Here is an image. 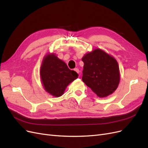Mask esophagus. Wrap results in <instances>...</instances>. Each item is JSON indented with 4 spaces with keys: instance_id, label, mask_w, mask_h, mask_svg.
<instances>
[{
    "instance_id": "1",
    "label": "esophagus",
    "mask_w": 148,
    "mask_h": 148,
    "mask_svg": "<svg viewBox=\"0 0 148 148\" xmlns=\"http://www.w3.org/2000/svg\"><path fill=\"white\" fill-rule=\"evenodd\" d=\"M74 70L76 71V72H77V73H79V69H77V68H76V69H74Z\"/></svg>"
}]
</instances>
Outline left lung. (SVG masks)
Here are the masks:
<instances>
[{"label":"left lung","instance_id":"8db88e82","mask_svg":"<svg viewBox=\"0 0 148 148\" xmlns=\"http://www.w3.org/2000/svg\"><path fill=\"white\" fill-rule=\"evenodd\" d=\"M83 82L99 97L112 94L120 83V76L117 61L101 49H96L85 54Z\"/></svg>","mask_w":148,"mask_h":148}]
</instances>
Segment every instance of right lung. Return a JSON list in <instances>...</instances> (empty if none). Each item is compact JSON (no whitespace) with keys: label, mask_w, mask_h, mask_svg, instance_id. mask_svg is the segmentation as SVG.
<instances>
[{"label":"right lung","mask_w":148,"mask_h":148,"mask_svg":"<svg viewBox=\"0 0 148 148\" xmlns=\"http://www.w3.org/2000/svg\"><path fill=\"white\" fill-rule=\"evenodd\" d=\"M78 77L53 53L44 56L40 69V77L45 91L58 97L64 95L68 85Z\"/></svg>","instance_id":"right-lung-1"}]
</instances>
